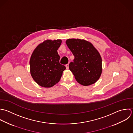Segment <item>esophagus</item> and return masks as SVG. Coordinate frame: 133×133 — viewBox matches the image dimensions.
<instances>
[{
    "label": "esophagus",
    "mask_w": 133,
    "mask_h": 133,
    "mask_svg": "<svg viewBox=\"0 0 133 133\" xmlns=\"http://www.w3.org/2000/svg\"><path fill=\"white\" fill-rule=\"evenodd\" d=\"M66 69H69V64H67V65H66Z\"/></svg>",
    "instance_id": "1"
}]
</instances>
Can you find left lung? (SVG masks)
<instances>
[{
    "mask_svg": "<svg viewBox=\"0 0 133 133\" xmlns=\"http://www.w3.org/2000/svg\"><path fill=\"white\" fill-rule=\"evenodd\" d=\"M66 43L75 56L69 68L77 81L84 86L95 83L102 72V60L98 51L83 39H69Z\"/></svg>",
    "mask_w": 133,
    "mask_h": 133,
    "instance_id": "left-lung-1",
    "label": "left lung"
}]
</instances>
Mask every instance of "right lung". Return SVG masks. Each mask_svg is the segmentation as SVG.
Segmentation results:
<instances>
[{
	"instance_id": "obj_1",
	"label": "right lung",
	"mask_w": 133,
	"mask_h": 133,
	"mask_svg": "<svg viewBox=\"0 0 133 133\" xmlns=\"http://www.w3.org/2000/svg\"><path fill=\"white\" fill-rule=\"evenodd\" d=\"M62 40H47L32 52L29 62L30 74L40 86L51 88L59 82L66 67L59 63L57 50Z\"/></svg>"
}]
</instances>
